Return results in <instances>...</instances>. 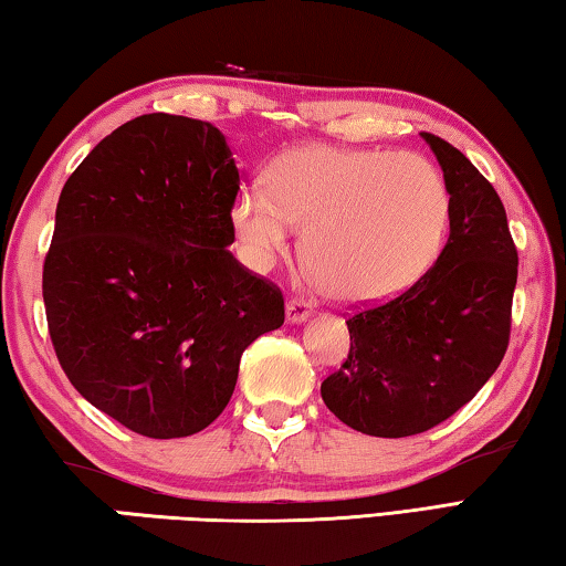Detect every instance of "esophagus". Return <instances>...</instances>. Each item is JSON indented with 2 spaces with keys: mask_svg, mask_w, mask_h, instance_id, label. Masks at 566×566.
I'll list each match as a JSON object with an SVG mask.
<instances>
[{
  "mask_svg": "<svg viewBox=\"0 0 566 566\" xmlns=\"http://www.w3.org/2000/svg\"><path fill=\"white\" fill-rule=\"evenodd\" d=\"M310 314H312V304L302 300V296H292V300L286 302V319L290 322H304Z\"/></svg>",
  "mask_w": 566,
  "mask_h": 566,
  "instance_id": "obj_1",
  "label": "esophagus"
}]
</instances>
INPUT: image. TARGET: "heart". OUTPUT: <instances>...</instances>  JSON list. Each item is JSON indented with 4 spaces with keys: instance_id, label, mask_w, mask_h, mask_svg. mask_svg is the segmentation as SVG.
I'll return each instance as SVG.
<instances>
[{
    "instance_id": "obj_1",
    "label": "heart",
    "mask_w": 566,
    "mask_h": 566,
    "mask_svg": "<svg viewBox=\"0 0 566 566\" xmlns=\"http://www.w3.org/2000/svg\"><path fill=\"white\" fill-rule=\"evenodd\" d=\"M449 187L432 161L381 149L300 147L239 189L234 234L254 270H270L304 227L302 249L332 296L369 304L415 284L449 227Z\"/></svg>"
}]
</instances>
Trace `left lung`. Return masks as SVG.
I'll list each match as a JSON object with an SVG mask.
<instances>
[{"label": "left lung", "mask_w": 566, "mask_h": 566, "mask_svg": "<svg viewBox=\"0 0 566 566\" xmlns=\"http://www.w3.org/2000/svg\"><path fill=\"white\" fill-rule=\"evenodd\" d=\"M421 137L452 199L447 244L409 290L352 314L347 359L322 381L332 415L371 437L442 424L474 399L510 347L520 256L502 199L457 147Z\"/></svg>", "instance_id": "obj_1"}]
</instances>
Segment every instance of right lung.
Instances as JSON below:
<instances>
[{
	"label": "right lung",
	"instance_id": "obj_1",
	"mask_svg": "<svg viewBox=\"0 0 566 566\" xmlns=\"http://www.w3.org/2000/svg\"><path fill=\"white\" fill-rule=\"evenodd\" d=\"M239 171L214 124L142 114L72 171L42 294L66 379L132 432L177 439L222 415L242 352L284 324L274 282L239 264Z\"/></svg>",
	"mask_w": 566,
	"mask_h": 566
}]
</instances>
